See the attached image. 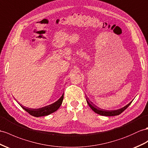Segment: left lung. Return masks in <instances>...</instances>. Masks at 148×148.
I'll return each instance as SVG.
<instances>
[{
	"label": "left lung",
	"instance_id": "1",
	"mask_svg": "<svg viewBox=\"0 0 148 148\" xmlns=\"http://www.w3.org/2000/svg\"><path fill=\"white\" fill-rule=\"evenodd\" d=\"M86 97V102H87L88 105L89 107L91 108L92 110L94 112L98 114L99 115H101V116H118V115L121 114L122 112L124 111L127 108L130 106V104L132 103V100L129 102L127 105H126L125 106L123 107L122 108H121L119 109H117V110H104L102 109H100V108L98 107L97 106H95V104H93V102H92L90 100H89L87 97Z\"/></svg>",
	"mask_w": 148,
	"mask_h": 148
}]
</instances>
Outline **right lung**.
<instances>
[{
    "mask_svg": "<svg viewBox=\"0 0 148 148\" xmlns=\"http://www.w3.org/2000/svg\"><path fill=\"white\" fill-rule=\"evenodd\" d=\"M63 97L64 95L63 93L62 97H61L60 98L55 102L50 104V105L46 106L41 108H39V109H31V108H28L23 106L22 104H21L17 101V102L19 104L20 106L22 107L24 110L27 112L30 115H31V116L38 117H41V116H48V115L55 112V111H56L59 109L61 105H62V103L63 102Z\"/></svg>",
    "mask_w": 148,
    "mask_h": 148,
    "instance_id": "add662e5",
    "label": "right lung"
}]
</instances>
